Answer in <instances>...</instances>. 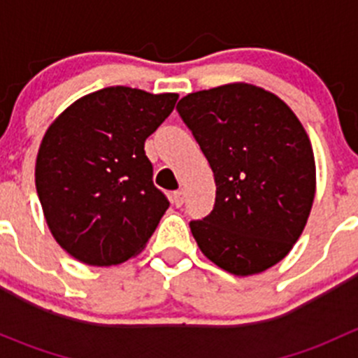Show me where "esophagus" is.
Returning a JSON list of instances; mask_svg holds the SVG:
<instances>
[{
	"label": "esophagus",
	"mask_w": 358,
	"mask_h": 358,
	"mask_svg": "<svg viewBox=\"0 0 358 358\" xmlns=\"http://www.w3.org/2000/svg\"><path fill=\"white\" fill-rule=\"evenodd\" d=\"M183 199H185V192H183V190H176V192H173L171 201L176 208H180V206L183 204Z\"/></svg>",
	"instance_id": "34e87169"
}]
</instances>
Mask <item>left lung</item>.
Returning <instances> with one entry per match:
<instances>
[{"label":"left lung","instance_id":"left-lung-1","mask_svg":"<svg viewBox=\"0 0 358 358\" xmlns=\"http://www.w3.org/2000/svg\"><path fill=\"white\" fill-rule=\"evenodd\" d=\"M208 159L215 208L190 222L202 255L234 275H255L286 258L315 197V157L284 100L230 83L189 93L176 106Z\"/></svg>","mask_w":358,"mask_h":358}]
</instances>
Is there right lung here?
Here are the masks:
<instances>
[{"instance_id":"obj_1","label":"right lung","mask_w":358,"mask_h":358,"mask_svg":"<svg viewBox=\"0 0 358 358\" xmlns=\"http://www.w3.org/2000/svg\"><path fill=\"white\" fill-rule=\"evenodd\" d=\"M176 100L109 86L76 100L46 129L36 190L50 232L72 258L119 265L149 243L169 202L143 147Z\"/></svg>"}]
</instances>
